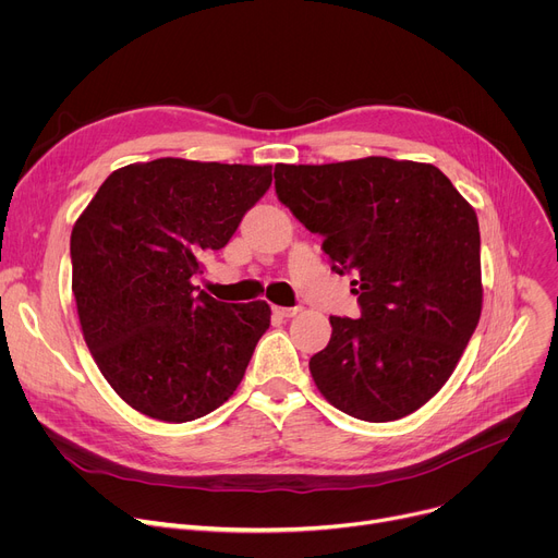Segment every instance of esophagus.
Returning a JSON list of instances; mask_svg holds the SVG:
<instances>
[{
	"mask_svg": "<svg viewBox=\"0 0 558 558\" xmlns=\"http://www.w3.org/2000/svg\"><path fill=\"white\" fill-rule=\"evenodd\" d=\"M274 312L280 316V318H291L296 316L301 312V307H274Z\"/></svg>",
	"mask_w": 558,
	"mask_h": 558,
	"instance_id": "1",
	"label": "esophagus"
}]
</instances>
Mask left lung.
Masks as SVG:
<instances>
[{
  "label": "left lung",
  "instance_id": "1",
  "mask_svg": "<svg viewBox=\"0 0 558 558\" xmlns=\"http://www.w3.org/2000/svg\"><path fill=\"white\" fill-rule=\"evenodd\" d=\"M276 194L324 234L332 271L353 274L360 318L330 316L310 360L314 385L343 414L387 423L438 393L482 314L480 223L434 165L371 156L276 165Z\"/></svg>",
  "mask_w": 558,
  "mask_h": 558
}]
</instances>
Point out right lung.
Listing matches in <instances>:
<instances>
[{"label": "right lung", "instance_id": "add662e5", "mask_svg": "<svg viewBox=\"0 0 558 558\" xmlns=\"http://www.w3.org/2000/svg\"><path fill=\"white\" fill-rule=\"evenodd\" d=\"M271 181V165L135 162L112 171L76 219L70 253L83 339L140 414L187 423L240 387L271 307L215 301L192 276Z\"/></svg>", "mask_w": 558, "mask_h": 558}]
</instances>
